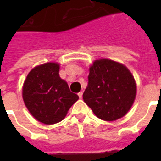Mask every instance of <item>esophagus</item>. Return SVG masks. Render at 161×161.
Segmentation results:
<instances>
[{
  "label": "esophagus",
  "instance_id": "esophagus-1",
  "mask_svg": "<svg viewBox=\"0 0 161 161\" xmlns=\"http://www.w3.org/2000/svg\"><path fill=\"white\" fill-rule=\"evenodd\" d=\"M78 97H79L80 98L83 97V91H80V92L78 93Z\"/></svg>",
  "mask_w": 161,
  "mask_h": 161
}]
</instances>
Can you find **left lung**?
I'll use <instances>...</instances> for the list:
<instances>
[{"label":"left lung","mask_w":161,"mask_h":161,"mask_svg":"<svg viewBox=\"0 0 161 161\" xmlns=\"http://www.w3.org/2000/svg\"><path fill=\"white\" fill-rule=\"evenodd\" d=\"M89 83L83 98L98 118L115 121L131 108L136 96L135 78L124 64L98 59L90 67Z\"/></svg>","instance_id":"8db88e82"}]
</instances>
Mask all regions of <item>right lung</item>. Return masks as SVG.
<instances>
[{
	"label": "right lung",
	"mask_w": 161,
	"mask_h": 161,
	"mask_svg": "<svg viewBox=\"0 0 161 161\" xmlns=\"http://www.w3.org/2000/svg\"><path fill=\"white\" fill-rule=\"evenodd\" d=\"M59 64L46 63L30 71L22 88L25 105L34 118L44 124H55L63 120L78 96L70 92L59 77Z\"/></svg>",
	"instance_id": "1"
}]
</instances>
